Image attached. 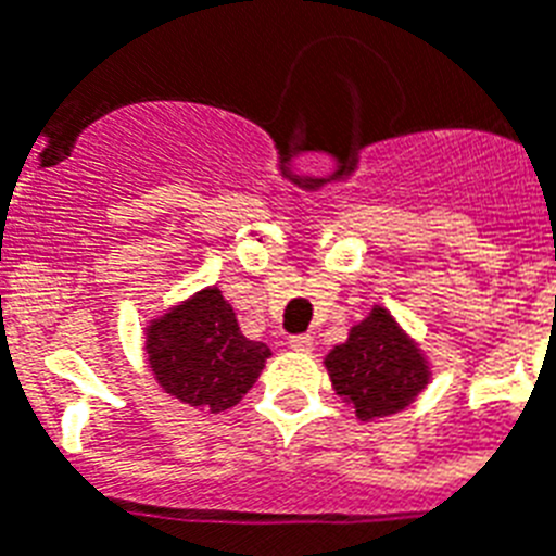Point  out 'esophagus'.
I'll return each mask as SVG.
<instances>
[{"label": "esophagus", "instance_id": "1", "mask_svg": "<svg viewBox=\"0 0 556 556\" xmlns=\"http://www.w3.org/2000/svg\"><path fill=\"white\" fill-rule=\"evenodd\" d=\"M289 346H292L295 352H312L315 338H312V334H292V338H289Z\"/></svg>", "mask_w": 556, "mask_h": 556}]
</instances>
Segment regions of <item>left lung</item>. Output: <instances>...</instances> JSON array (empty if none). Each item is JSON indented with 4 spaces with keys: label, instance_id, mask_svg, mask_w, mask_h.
<instances>
[{
    "label": "left lung",
    "instance_id": "left-lung-1",
    "mask_svg": "<svg viewBox=\"0 0 556 556\" xmlns=\"http://www.w3.org/2000/svg\"><path fill=\"white\" fill-rule=\"evenodd\" d=\"M327 369L334 392L364 420L401 412L426 387L424 357L380 306L352 329L350 341L329 352Z\"/></svg>",
    "mask_w": 556,
    "mask_h": 556
}]
</instances>
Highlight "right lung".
<instances>
[{
  "mask_svg": "<svg viewBox=\"0 0 556 556\" xmlns=\"http://www.w3.org/2000/svg\"><path fill=\"white\" fill-rule=\"evenodd\" d=\"M147 355L159 383L178 401L224 412L255 383L269 350L241 334L236 312L218 289H204L155 320Z\"/></svg>",
  "mask_w": 556,
  "mask_h": 556,
  "instance_id": "add662e5",
  "label": "right lung"
}]
</instances>
